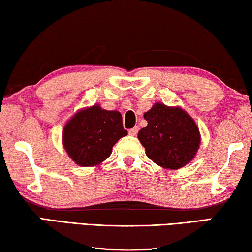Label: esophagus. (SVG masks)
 <instances>
[{"mask_svg":"<svg viewBox=\"0 0 252 252\" xmlns=\"http://www.w3.org/2000/svg\"><path fill=\"white\" fill-rule=\"evenodd\" d=\"M128 133H129L130 136H136V135H137V133H138V127L136 126V127H134V128L129 129Z\"/></svg>","mask_w":252,"mask_h":252,"instance_id":"obj_1","label":"esophagus"}]
</instances>
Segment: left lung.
<instances>
[{
	"label": "left lung",
	"instance_id": "1",
	"mask_svg": "<svg viewBox=\"0 0 252 252\" xmlns=\"http://www.w3.org/2000/svg\"><path fill=\"white\" fill-rule=\"evenodd\" d=\"M144 118L148 124L138 131V139L149 159L173 170L193 159L200 145V133L190 115L180 107L156 103Z\"/></svg>",
	"mask_w": 252,
	"mask_h": 252
}]
</instances>
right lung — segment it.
<instances>
[{"mask_svg":"<svg viewBox=\"0 0 252 252\" xmlns=\"http://www.w3.org/2000/svg\"><path fill=\"white\" fill-rule=\"evenodd\" d=\"M127 134L121 113L94 105L78 110L66 123L62 142L74 162L92 167L108 158L114 145Z\"/></svg>","mask_w":252,"mask_h":252,"instance_id":"1","label":"right lung"}]
</instances>
